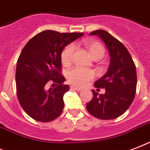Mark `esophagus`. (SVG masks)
<instances>
[{"mask_svg": "<svg viewBox=\"0 0 150 150\" xmlns=\"http://www.w3.org/2000/svg\"><path fill=\"white\" fill-rule=\"evenodd\" d=\"M71 89H74V90H76V91H82V89H81V88H79V87H75V86H71Z\"/></svg>", "mask_w": 150, "mask_h": 150, "instance_id": "esophagus-1", "label": "esophagus"}]
</instances>
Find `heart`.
<instances>
[{"mask_svg": "<svg viewBox=\"0 0 150 150\" xmlns=\"http://www.w3.org/2000/svg\"><path fill=\"white\" fill-rule=\"evenodd\" d=\"M84 45L87 49L90 56L94 60L102 58L105 54L103 46L96 41L86 40L84 42ZM74 45L72 43L68 44L64 48L61 54V61L64 66H68L72 61ZM94 72L93 71L84 68H75L68 71L67 79L69 83L76 86H83L87 82L93 79Z\"/></svg>", "mask_w": 150, "mask_h": 150, "instance_id": "1", "label": "heart"}]
</instances>
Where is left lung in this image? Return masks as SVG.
I'll list each match as a JSON object with an SVG mask.
<instances>
[{
	"label": "left lung",
	"mask_w": 150,
	"mask_h": 150,
	"mask_svg": "<svg viewBox=\"0 0 150 150\" xmlns=\"http://www.w3.org/2000/svg\"><path fill=\"white\" fill-rule=\"evenodd\" d=\"M99 36L109 51L110 61L107 73L96 81L94 86L103 88L105 93L93 92V99L86 103L87 110L95 117L111 120L128 109L135 98L137 85L136 68L127 48L105 30L89 33Z\"/></svg>",
	"instance_id": "left-lung-1"
}]
</instances>
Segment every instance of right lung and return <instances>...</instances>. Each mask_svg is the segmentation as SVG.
<instances>
[{"mask_svg": "<svg viewBox=\"0 0 150 150\" xmlns=\"http://www.w3.org/2000/svg\"><path fill=\"white\" fill-rule=\"evenodd\" d=\"M84 35L45 30L26 43L18 59L15 73L17 96L24 111L34 120L49 122L60 116L63 96L69 86L64 85L61 54L66 46ZM52 87L48 88V85Z\"/></svg>", "mask_w": 150, "mask_h": 150, "instance_id": "add662e5", "label": "right lung"}]
</instances>
